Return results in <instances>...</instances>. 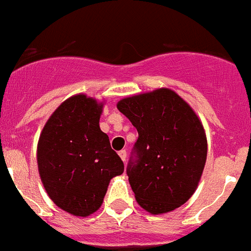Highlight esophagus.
<instances>
[{
  "instance_id": "1",
  "label": "esophagus",
  "mask_w": 251,
  "mask_h": 251,
  "mask_svg": "<svg viewBox=\"0 0 251 251\" xmlns=\"http://www.w3.org/2000/svg\"><path fill=\"white\" fill-rule=\"evenodd\" d=\"M118 154H119V157H121L122 161L126 162V158H127V152H126V151H124V150H122V151H119Z\"/></svg>"
}]
</instances>
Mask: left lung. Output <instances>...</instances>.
Segmentation results:
<instances>
[{
  "label": "left lung",
  "instance_id": "left-lung-1",
  "mask_svg": "<svg viewBox=\"0 0 251 251\" xmlns=\"http://www.w3.org/2000/svg\"><path fill=\"white\" fill-rule=\"evenodd\" d=\"M138 132L127 168L137 202L152 215L174 211L196 191L207 157L199 115L176 92L159 88L118 101Z\"/></svg>",
  "mask_w": 251,
  "mask_h": 251
}]
</instances>
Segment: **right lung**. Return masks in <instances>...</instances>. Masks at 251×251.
Segmentation results:
<instances>
[{
	"mask_svg": "<svg viewBox=\"0 0 251 251\" xmlns=\"http://www.w3.org/2000/svg\"><path fill=\"white\" fill-rule=\"evenodd\" d=\"M104 101L75 94L57 106L37 142V168L46 194L64 211L88 217L101 206L110 179L124 165L101 132Z\"/></svg>",
	"mask_w": 251,
	"mask_h": 251,
	"instance_id": "obj_1",
	"label": "right lung"
}]
</instances>
